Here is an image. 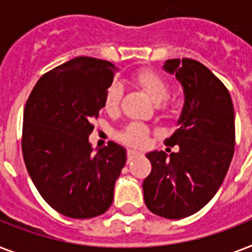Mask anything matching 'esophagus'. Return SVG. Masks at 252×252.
<instances>
[{"instance_id":"1","label":"esophagus","mask_w":252,"mask_h":252,"mask_svg":"<svg viewBox=\"0 0 252 252\" xmlns=\"http://www.w3.org/2000/svg\"><path fill=\"white\" fill-rule=\"evenodd\" d=\"M140 156H142V154L140 153V152H137V150H134V149L128 150V159H129V161H132V159H134V158L140 157Z\"/></svg>"}]
</instances>
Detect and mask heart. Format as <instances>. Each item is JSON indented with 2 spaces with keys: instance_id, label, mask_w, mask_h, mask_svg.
Masks as SVG:
<instances>
[{
  "instance_id": "1",
  "label": "heart",
  "mask_w": 252,
  "mask_h": 252,
  "mask_svg": "<svg viewBox=\"0 0 252 252\" xmlns=\"http://www.w3.org/2000/svg\"><path fill=\"white\" fill-rule=\"evenodd\" d=\"M134 81L146 94L149 95V98L156 104H159L161 108H165L166 99L168 96V82L165 77L159 76L158 73L149 70V69H144L136 74ZM122 86L119 84L112 85L104 95V108L108 112L118 111L120 102H122ZM148 136H149V129L141 123H130L119 133L120 141L132 146L145 145L148 141Z\"/></svg>"
}]
</instances>
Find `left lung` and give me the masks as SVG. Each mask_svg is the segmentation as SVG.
<instances>
[{"instance_id": "1", "label": "left lung", "mask_w": 252, "mask_h": 252, "mask_svg": "<svg viewBox=\"0 0 252 252\" xmlns=\"http://www.w3.org/2000/svg\"><path fill=\"white\" fill-rule=\"evenodd\" d=\"M163 69L183 87L179 126L165 140L179 150L146 154L152 172L142 189L150 212L179 220L205 207L226 176L234 154V107L225 85L199 61L171 59Z\"/></svg>"}]
</instances>
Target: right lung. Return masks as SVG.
Listing matches in <instances>:
<instances>
[{
  "mask_svg": "<svg viewBox=\"0 0 252 252\" xmlns=\"http://www.w3.org/2000/svg\"><path fill=\"white\" fill-rule=\"evenodd\" d=\"M116 72L110 61L76 57L41 76L26 103V167L41 197L66 217H96L114 200L126 152L111 142L94 154L89 136Z\"/></svg>",
  "mask_w": 252,
  "mask_h": 252,
  "instance_id": "add662e5",
  "label": "right lung"
}]
</instances>
